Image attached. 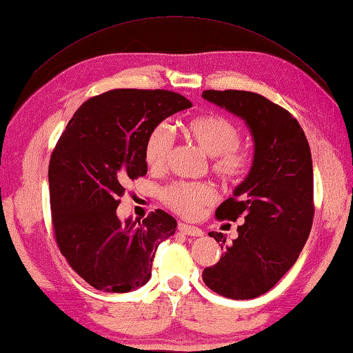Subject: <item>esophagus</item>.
Instances as JSON below:
<instances>
[{
    "label": "esophagus",
    "mask_w": 353,
    "mask_h": 353,
    "mask_svg": "<svg viewBox=\"0 0 353 353\" xmlns=\"http://www.w3.org/2000/svg\"><path fill=\"white\" fill-rule=\"evenodd\" d=\"M177 228H179V232H182L183 234H188V236H202L203 234V232L201 228H197V227H193V225H188V223H179L177 225Z\"/></svg>",
    "instance_id": "34e87169"
}]
</instances>
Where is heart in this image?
Here are the masks:
<instances>
[{
	"mask_svg": "<svg viewBox=\"0 0 353 353\" xmlns=\"http://www.w3.org/2000/svg\"><path fill=\"white\" fill-rule=\"evenodd\" d=\"M187 136L211 156V171L225 185H239L253 168L254 154L241 145V131L232 120L217 114H205L188 120L183 126ZM174 137L166 125H156L143 145V159L152 171H162L171 154ZM165 207L183 217H196L216 201V191L203 182L176 181L160 191Z\"/></svg>",
	"mask_w": 353,
	"mask_h": 353,
	"instance_id": "1",
	"label": "heart"
}]
</instances>
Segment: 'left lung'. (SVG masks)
<instances>
[{"label": "left lung", "instance_id": "obj_1", "mask_svg": "<svg viewBox=\"0 0 353 353\" xmlns=\"http://www.w3.org/2000/svg\"><path fill=\"white\" fill-rule=\"evenodd\" d=\"M203 99L245 120L254 139V162L245 181L216 210L217 221L236 222L238 238L221 242V259L203 268L207 287L232 299L267 293L290 270L309 238L313 168L307 137L298 120L264 95L248 91H203Z\"/></svg>", "mask_w": 353, "mask_h": 353}]
</instances>
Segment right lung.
Segmentation results:
<instances>
[{
  "label": "right lung",
  "instance_id": "right-lung-1",
  "mask_svg": "<svg viewBox=\"0 0 353 353\" xmlns=\"http://www.w3.org/2000/svg\"><path fill=\"white\" fill-rule=\"evenodd\" d=\"M191 106L165 89H112L86 100L61 132L49 162L54 238L70 268L97 290L145 285L159 243L174 234L177 222L163 210L121 222L117 207L130 181L148 172V132Z\"/></svg>",
  "mask_w": 353,
  "mask_h": 353
}]
</instances>
